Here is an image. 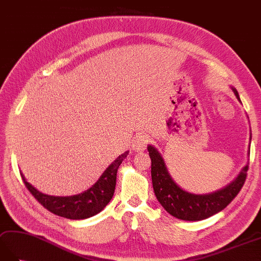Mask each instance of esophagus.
I'll use <instances>...</instances> for the list:
<instances>
[{
    "mask_svg": "<svg viewBox=\"0 0 261 261\" xmlns=\"http://www.w3.org/2000/svg\"><path fill=\"white\" fill-rule=\"evenodd\" d=\"M147 143H148V140L147 138H145V136L142 135V133H138L132 140V149L135 151H142L145 149V147H147Z\"/></svg>",
    "mask_w": 261,
    "mask_h": 261,
    "instance_id": "esophagus-1",
    "label": "esophagus"
}]
</instances>
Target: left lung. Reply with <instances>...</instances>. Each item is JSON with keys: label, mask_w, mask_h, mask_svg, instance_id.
<instances>
[{"label": "left lung", "mask_w": 261, "mask_h": 261, "mask_svg": "<svg viewBox=\"0 0 261 261\" xmlns=\"http://www.w3.org/2000/svg\"><path fill=\"white\" fill-rule=\"evenodd\" d=\"M231 89L236 98L241 102L238 91L234 88ZM148 151L151 159V178H152V186L156 199L167 213L186 221L207 219L225 209L241 190L247 178L248 168H249L246 165L238 177L222 189L207 193V195H196V193L184 190L174 182L158 150L152 145H148Z\"/></svg>", "instance_id": "8db88e82"}]
</instances>
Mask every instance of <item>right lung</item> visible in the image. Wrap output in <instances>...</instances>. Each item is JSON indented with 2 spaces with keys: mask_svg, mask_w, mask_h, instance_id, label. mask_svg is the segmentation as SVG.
I'll return each mask as SVG.
<instances>
[{
  "mask_svg": "<svg viewBox=\"0 0 261 261\" xmlns=\"http://www.w3.org/2000/svg\"><path fill=\"white\" fill-rule=\"evenodd\" d=\"M128 154L129 151H125L124 153L119 155L106 169V171L102 173L99 180L90 189L75 196L56 197L44 195V193L40 192L38 189H35L31 184H29L22 172L21 177L24 185H25L29 191L32 193V196L45 209L51 211L52 214L72 220L87 219V218L99 214L110 202V200L113 197L114 189H116L117 172L119 166L122 163Z\"/></svg>",
  "mask_w": 261,
  "mask_h": 261,
  "instance_id": "right-lung-1",
  "label": "right lung"
}]
</instances>
